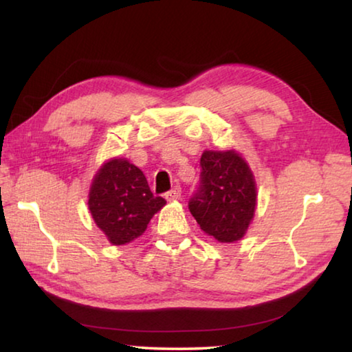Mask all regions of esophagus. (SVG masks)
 <instances>
[{"mask_svg": "<svg viewBox=\"0 0 352 352\" xmlns=\"http://www.w3.org/2000/svg\"><path fill=\"white\" fill-rule=\"evenodd\" d=\"M182 197V189L180 186H175L174 189H170L169 192H166V200L174 201V200H180Z\"/></svg>", "mask_w": 352, "mask_h": 352, "instance_id": "esophagus-1", "label": "esophagus"}]
</instances>
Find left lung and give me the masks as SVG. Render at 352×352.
Masks as SVG:
<instances>
[{
    "label": "left lung",
    "instance_id": "left-lung-1",
    "mask_svg": "<svg viewBox=\"0 0 352 352\" xmlns=\"http://www.w3.org/2000/svg\"><path fill=\"white\" fill-rule=\"evenodd\" d=\"M200 166V188L189 200L190 214L200 228L216 241H241L258 204L252 169L234 148L205 151Z\"/></svg>",
    "mask_w": 352,
    "mask_h": 352
}]
</instances>
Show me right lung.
Instances as JSON below:
<instances>
[{
	"mask_svg": "<svg viewBox=\"0 0 352 352\" xmlns=\"http://www.w3.org/2000/svg\"><path fill=\"white\" fill-rule=\"evenodd\" d=\"M166 205L152 194L144 174L127 158H110L93 177L88 210L111 245H126L147 230Z\"/></svg>",
	"mask_w": 352,
	"mask_h": 352,
	"instance_id": "obj_1",
	"label": "right lung"
}]
</instances>
